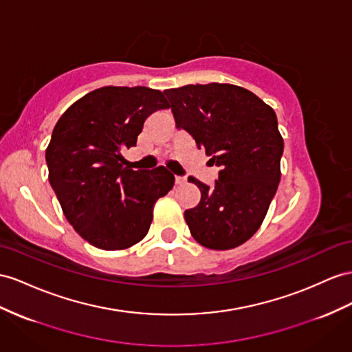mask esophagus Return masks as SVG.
I'll return each mask as SVG.
<instances>
[{"mask_svg":"<svg viewBox=\"0 0 352 352\" xmlns=\"http://www.w3.org/2000/svg\"><path fill=\"white\" fill-rule=\"evenodd\" d=\"M184 183H186V177H179V175L175 177V184H184Z\"/></svg>","mask_w":352,"mask_h":352,"instance_id":"obj_1","label":"esophagus"}]
</instances>
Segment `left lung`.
Segmentation results:
<instances>
[{
    "label": "left lung",
    "instance_id": "obj_1",
    "mask_svg": "<svg viewBox=\"0 0 352 352\" xmlns=\"http://www.w3.org/2000/svg\"><path fill=\"white\" fill-rule=\"evenodd\" d=\"M175 126L219 166L212 186L188 177L201 201L184 211L192 236L211 250L244 244L262 224L281 178L284 141L275 111L250 90L221 83L164 92Z\"/></svg>",
    "mask_w": 352,
    "mask_h": 352
}]
</instances>
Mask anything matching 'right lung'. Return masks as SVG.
I'll return each instance as SVG.
<instances>
[{"label": "right lung", "mask_w": 352, "mask_h": 352, "mask_svg": "<svg viewBox=\"0 0 352 352\" xmlns=\"http://www.w3.org/2000/svg\"><path fill=\"white\" fill-rule=\"evenodd\" d=\"M159 90L105 86L60 116L46 150L49 182L67 220L101 250H124L147 235L153 206L174 186L164 166L124 168L147 117L168 108Z\"/></svg>", "instance_id": "1"}]
</instances>
